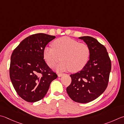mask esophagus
I'll return each instance as SVG.
<instances>
[{"mask_svg": "<svg viewBox=\"0 0 124 124\" xmlns=\"http://www.w3.org/2000/svg\"><path fill=\"white\" fill-rule=\"evenodd\" d=\"M57 75H58V77H61V76H63V74H61V73H59V74H57Z\"/></svg>", "mask_w": 124, "mask_h": 124, "instance_id": "obj_1", "label": "esophagus"}]
</instances>
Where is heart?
I'll return each mask as SVG.
<instances>
[{"label":"heart","instance_id":"obj_1","mask_svg":"<svg viewBox=\"0 0 124 124\" xmlns=\"http://www.w3.org/2000/svg\"><path fill=\"white\" fill-rule=\"evenodd\" d=\"M52 47H45L43 55L48 66L53 68L60 60L58 65L59 71L70 70L78 72L85 66L90 56L89 46L67 36L58 38L53 41Z\"/></svg>","mask_w":124,"mask_h":124}]
</instances>
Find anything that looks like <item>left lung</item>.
I'll return each mask as SVG.
<instances>
[{
  "instance_id": "left-lung-1",
  "label": "left lung",
  "mask_w": 124,
  "mask_h": 124,
  "mask_svg": "<svg viewBox=\"0 0 124 124\" xmlns=\"http://www.w3.org/2000/svg\"><path fill=\"white\" fill-rule=\"evenodd\" d=\"M90 49V60L84 68L70 75L71 83L67 92L72 100L79 103L93 101L102 94L107 88L111 62L105 47L91 36H82Z\"/></svg>"
}]
</instances>
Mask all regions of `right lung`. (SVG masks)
<instances>
[{"label": "right lung", "mask_w": 124, "mask_h": 124, "mask_svg": "<svg viewBox=\"0 0 124 124\" xmlns=\"http://www.w3.org/2000/svg\"><path fill=\"white\" fill-rule=\"evenodd\" d=\"M55 36L37 33L26 38L14 49L11 57L9 76L14 89L28 102L42 99L50 84L57 77L46 64L43 51Z\"/></svg>", "instance_id": "obj_1"}]
</instances>
